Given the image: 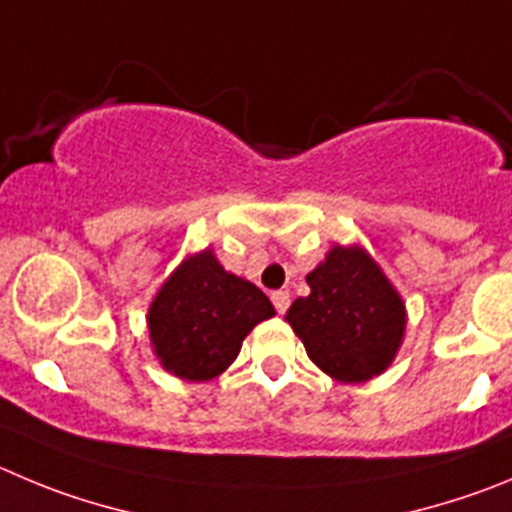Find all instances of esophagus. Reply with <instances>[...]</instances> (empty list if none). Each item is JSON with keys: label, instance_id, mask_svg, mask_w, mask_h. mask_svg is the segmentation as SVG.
Here are the masks:
<instances>
[{"label": "esophagus", "instance_id": "esophagus-1", "mask_svg": "<svg viewBox=\"0 0 512 512\" xmlns=\"http://www.w3.org/2000/svg\"><path fill=\"white\" fill-rule=\"evenodd\" d=\"M270 300H272V305H275V310H278L280 315H283L285 310L290 308V293H288V290H275V293L270 295Z\"/></svg>", "mask_w": 512, "mask_h": 512}]
</instances>
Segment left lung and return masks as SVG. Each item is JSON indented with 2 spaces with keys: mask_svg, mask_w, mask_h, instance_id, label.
Segmentation results:
<instances>
[{
  "mask_svg": "<svg viewBox=\"0 0 512 512\" xmlns=\"http://www.w3.org/2000/svg\"><path fill=\"white\" fill-rule=\"evenodd\" d=\"M305 280L310 295L290 305L285 321L310 361L343 384L379 376L404 341L407 308L374 257L336 245Z\"/></svg>",
  "mask_w": 512,
  "mask_h": 512,
  "instance_id": "8db88e82",
  "label": "left lung"
}]
</instances>
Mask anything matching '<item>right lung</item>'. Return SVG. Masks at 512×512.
<instances>
[{"label":"right lung","instance_id":"obj_1","mask_svg":"<svg viewBox=\"0 0 512 512\" xmlns=\"http://www.w3.org/2000/svg\"><path fill=\"white\" fill-rule=\"evenodd\" d=\"M275 308L257 285L224 270L212 250L171 272L148 308L156 358L184 381H209L240 353L242 341Z\"/></svg>","mask_w":512,"mask_h":512}]
</instances>
